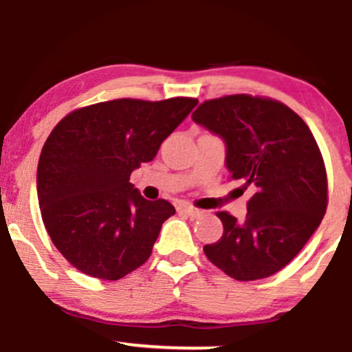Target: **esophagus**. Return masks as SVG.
<instances>
[{
    "label": "esophagus",
    "mask_w": 352,
    "mask_h": 352,
    "mask_svg": "<svg viewBox=\"0 0 352 352\" xmlns=\"http://www.w3.org/2000/svg\"><path fill=\"white\" fill-rule=\"evenodd\" d=\"M179 210H180V212H184L185 215H188V217H200L201 215V210L190 207V205H180Z\"/></svg>",
    "instance_id": "esophagus-1"
}]
</instances>
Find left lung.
<instances>
[{
  "instance_id": "obj_1",
  "label": "left lung",
  "mask_w": 352,
  "mask_h": 352,
  "mask_svg": "<svg viewBox=\"0 0 352 352\" xmlns=\"http://www.w3.org/2000/svg\"><path fill=\"white\" fill-rule=\"evenodd\" d=\"M193 122L225 142V165L233 180L254 195L238 221L218 212L223 235L204 252L238 281L272 276L301 252L328 205V179L309 127L273 99L246 94L200 104Z\"/></svg>"
}]
</instances>
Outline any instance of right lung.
Wrapping results in <instances>:
<instances>
[{"instance_id":"obj_1","label":"right lung","mask_w":352,"mask_h":352,"mask_svg":"<svg viewBox=\"0 0 352 352\" xmlns=\"http://www.w3.org/2000/svg\"><path fill=\"white\" fill-rule=\"evenodd\" d=\"M197 99H117L78 109L52 129L36 190L52 243L84 274L120 280L142 266L167 218V200H145L129 182L184 122Z\"/></svg>"}]
</instances>
